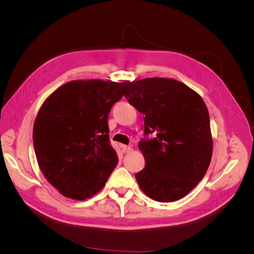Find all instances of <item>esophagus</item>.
<instances>
[{
    "mask_svg": "<svg viewBox=\"0 0 254 254\" xmlns=\"http://www.w3.org/2000/svg\"><path fill=\"white\" fill-rule=\"evenodd\" d=\"M122 150L124 153H129L132 151V147H130V146H126V145H123L122 146Z\"/></svg>",
    "mask_w": 254,
    "mask_h": 254,
    "instance_id": "esophagus-1",
    "label": "esophagus"
}]
</instances>
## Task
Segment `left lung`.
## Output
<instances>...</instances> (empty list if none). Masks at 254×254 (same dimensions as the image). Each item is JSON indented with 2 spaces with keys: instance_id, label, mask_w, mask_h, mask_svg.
<instances>
[{
  "instance_id": "obj_1",
  "label": "left lung",
  "mask_w": 254,
  "mask_h": 254,
  "mask_svg": "<svg viewBox=\"0 0 254 254\" xmlns=\"http://www.w3.org/2000/svg\"><path fill=\"white\" fill-rule=\"evenodd\" d=\"M125 97L145 115L139 149L145 167L135 174L153 200L172 202L188 195L205 175L213 152L210 117L197 92L173 78L132 82Z\"/></svg>"
}]
</instances>
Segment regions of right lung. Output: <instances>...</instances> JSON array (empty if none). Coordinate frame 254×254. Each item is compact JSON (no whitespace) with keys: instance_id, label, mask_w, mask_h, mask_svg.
<instances>
[{"instance_id":"add662e5","label":"right lung","mask_w":254,"mask_h":254,"mask_svg":"<svg viewBox=\"0 0 254 254\" xmlns=\"http://www.w3.org/2000/svg\"><path fill=\"white\" fill-rule=\"evenodd\" d=\"M130 81L72 80L45 99L33 130L36 158L61 195L84 200L98 193L118 165L108 115Z\"/></svg>"}]
</instances>
